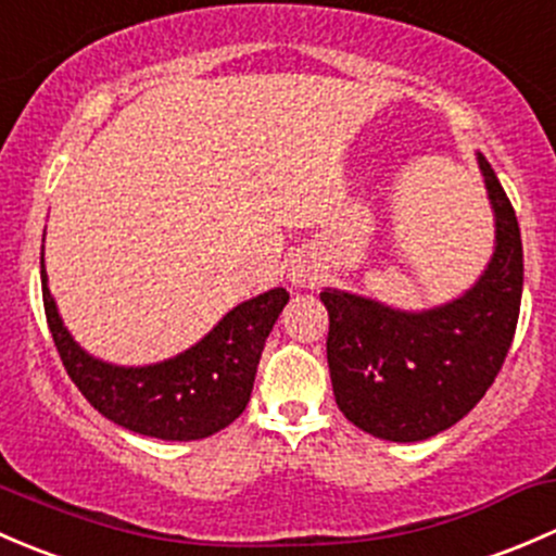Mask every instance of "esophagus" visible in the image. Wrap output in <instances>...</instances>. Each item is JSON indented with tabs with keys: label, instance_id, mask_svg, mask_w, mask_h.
<instances>
[{
	"label": "esophagus",
	"instance_id": "obj_1",
	"mask_svg": "<svg viewBox=\"0 0 556 556\" xmlns=\"http://www.w3.org/2000/svg\"><path fill=\"white\" fill-rule=\"evenodd\" d=\"M289 280L291 286H311L316 280V270L307 260H294L289 265Z\"/></svg>",
	"mask_w": 556,
	"mask_h": 556
}]
</instances>
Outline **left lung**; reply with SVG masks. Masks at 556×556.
<instances>
[{"mask_svg": "<svg viewBox=\"0 0 556 556\" xmlns=\"http://www.w3.org/2000/svg\"><path fill=\"white\" fill-rule=\"evenodd\" d=\"M495 245L460 296L402 311L371 296L324 289L331 388L342 415L386 442H422L466 417L501 371L522 302L519 222L492 165L477 152Z\"/></svg>", "mask_w": 556, "mask_h": 556, "instance_id": "obj_1", "label": "left lung"}]
</instances>
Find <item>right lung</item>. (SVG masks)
<instances>
[{"instance_id":"add662e5","label":"right lung","mask_w":556,"mask_h":556,"mask_svg":"<svg viewBox=\"0 0 556 556\" xmlns=\"http://www.w3.org/2000/svg\"><path fill=\"white\" fill-rule=\"evenodd\" d=\"M39 267L45 316L74 386L106 420L163 442L205 439L243 415L267 337L289 302V291L278 286L240 302L187 351L157 364L123 366L96 358L64 326L48 289L45 245Z\"/></svg>"}]
</instances>
